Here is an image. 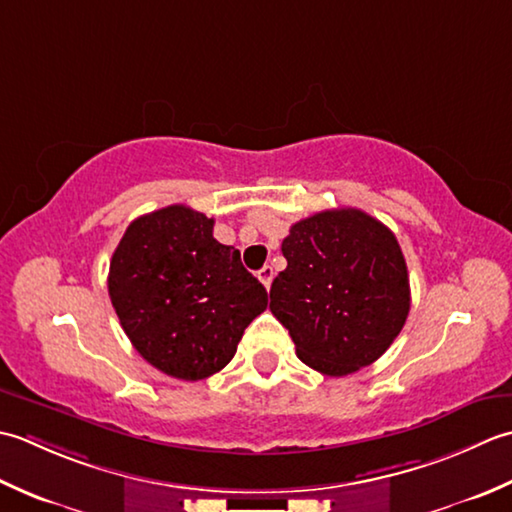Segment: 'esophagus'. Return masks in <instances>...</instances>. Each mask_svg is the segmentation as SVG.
I'll list each match as a JSON object with an SVG mask.
<instances>
[{"instance_id": "34e87169", "label": "esophagus", "mask_w": 512, "mask_h": 512, "mask_svg": "<svg viewBox=\"0 0 512 512\" xmlns=\"http://www.w3.org/2000/svg\"><path fill=\"white\" fill-rule=\"evenodd\" d=\"M258 278H260V283L265 285V289H269V287H271V280H274V267L265 265L263 269L258 271Z\"/></svg>"}]
</instances>
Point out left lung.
<instances>
[{"instance_id":"8db88e82","label":"left lung","mask_w":512,"mask_h":512,"mask_svg":"<svg viewBox=\"0 0 512 512\" xmlns=\"http://www.w3.org/2000/svg\"><path fill=\"white\" fill-rule=\"evenodd\" d=\"M285 271L269 289V309L298 358L329 378L378 360L411 309L398 238L356 207L325 210L294 223L283 241Z\"/></svg>"}]
</instances>
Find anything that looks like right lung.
Returning <instances> with one entry per match:
<instances>
[{
	"label": "right lung",
	"instance_id": "obj_1",
	"mask_svg": "<svg viewBox=\"0 0 512 512\" xmlns=\"http://www.w3.org/2000/svg\"><path fill=\"white\" fill-rule=\"evenodd\" d=\"M108 294L125 336L172 378H210L234 358L267 291L241 252L214 238V218L187 205L139 216L114 249Z\"/></svg>",
	"mask_w": 512,
	"mask_h": 512
}]
</instances>
